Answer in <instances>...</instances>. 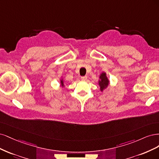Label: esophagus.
Returning a JSON list of instances; mask_svg holds the SVG:
<instances>
[{
  "label": "esophagus",
  "instance_id": "obj_1",
  "mask_svg": "<svg viewBox=\"0 0 159 159\" xmlns=\"http://www.w3.org/2000/svg\"><path fill=\"white\" fill-rule=\"evenodd\" d=\"M87 79V76H82L81 77V80H86Z\"/></svg>",
  "mask_w": 159,
  "mask_h": 159
}]
</instances>
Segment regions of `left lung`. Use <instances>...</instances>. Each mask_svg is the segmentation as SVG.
<instances>
[{
  "mask_svg": "<svg viewBox=\"0 0 159 159\" xmlns=\"http://www.w3.org/2000/svg\"><path fill=\"white\" fill-rule=\"evenodd\" d=\"M100 80H98V84L100 86V90L102 92L109 85V80L106 76V73H102L99 77Z\"/></svg>",
  "mask_w": 159,
  "mask_h": 159,
  "instance_id": "obj_1",
  "label": "left lung"
}]
</instances>
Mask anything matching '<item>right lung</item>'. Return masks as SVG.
<instances>
[{
	"mask_svg": "<svg viewBox=\"0 0 159 159\" xmlns=\"http://www.w3.org/2000/svg\"><path fill=\"white\" fill-rule=\"evenodd\" d=\"M60 81H61V86L62 87H64V80H63V79H61Z\"/></svg>",
	"mask_w": 159,
	"mask_h": 159,
	"instance_id": "1",
	"label": "right lung"
}]
</instances>
